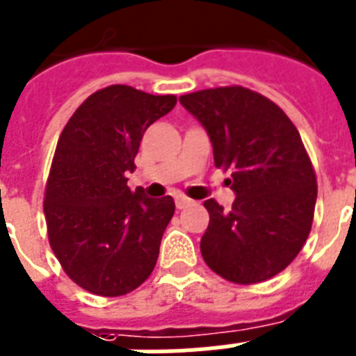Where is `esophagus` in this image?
I'll return each mask as SVG.
<instances>
[{"label":"esophagus","instance_id":"obj_1","mask_svg":"<svg viewBox=\"0 0 356 356\" xmlns=\"http://www.w3.org/2000/svg\"><path fill=\"white\" fill-rule=\"evenodd\" d=\"M191 204H193V202H191L189 198H185V196H176V209H185V207Z\"/></svg>","mask_w":356,"mask_h":356}]
</instances>
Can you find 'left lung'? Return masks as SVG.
<instances>
[{
	"label": "left lung",
	"instance_id": "8db88e82",
	"mask_svg": "<svg viewBox=\"0 0 356 356\" xmlns=\"http://www.w3.org/2000/svg\"><path fill=\"white\" fill-rule=\"evenodd\" d=\"M180 102L207 131L214 165L236 193L224 211L205 200L209 225L200 251L216 275L258 284L284 271L309 236L316 175L302 138L275 102L240 85L184 94Z\"/></svg>",
	"mask_w": 356,
	"mask_h": 356
}]
</instances>
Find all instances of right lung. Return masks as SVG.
Instances as JSON below:
<instances>
[{
	"label": "right lung",
	"instance_id": "obj_1",
	"mask_svg": "<svg viewBox=\"0 0 356 356\" xmlns=\"http://www.w3.org/2000/svg\"><path fill=\"white\" fill-rule=\"evenodd\" d=\"M175 105V94L111 85L90 94L61 131L45 185L47 234L67 277L92 295H127L156 266L175 200L131 191L125 172L136 169L147 127Z\"/></svg>",
	"mask_w": 356,
	"mask_h": 356
}]
</instances>
